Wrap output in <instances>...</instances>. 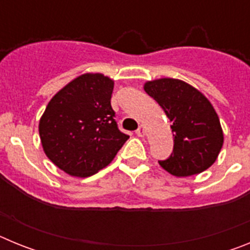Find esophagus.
I'll return each instance as SVG.
<instances>
[{"instance_id":"esophagus-1","label":"esophagus","mask_w":250,"mask_h":250,"mask_svg":"<svg viewBox=\"0 0 250 250\" xmlns=\"http://www.w3.org/2000/svg\"><path fill=\"white\" fill-rule=\"evenodd\" d=\"M135 134L139 136V138H143V136L145 135V127H144V125H140V126H139V129L135 131Z\"/></svg>"}]
</instances>
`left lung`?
Instances as JSON below:
<instances>
[{
    "instance_id": "left-lung-1",
    "label": "left lung",
    "mask_w": 250,
    "mask_h": 250,
    "mask_svg": "<svg viewBox=\"0 0 250 250\" xmlns=\"http://www.w3.org/2000/svg\"><path fill=\"white\" fill-rule=\"evenodd\" d=\"M144 90L171 121L173 152L159 164L175 176L195 175L211 167L224 136L209 100L195 87L176 79L147 81Z\"/></svg>"
}]
</instances>
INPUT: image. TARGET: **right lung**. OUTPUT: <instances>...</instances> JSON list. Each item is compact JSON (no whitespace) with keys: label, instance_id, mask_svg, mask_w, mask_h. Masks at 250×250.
Segmentation results:
<instances>
[{"label":"right lung","instance_id":"1","mask_svg":"<svg viewBox=\"0 0 250 250\" xmlns=\"http://www.w3.org/2000/svg\"><path fill=\"white\" fill-rule=\"evenodd\" d=\"M114 81L85 74L60 90L40 119L47 158L72 176L86 178L110 164L129 135L119 130L111 107Z\"/></svg>","mask_w":250,"mask_h":250}]
</instances>
